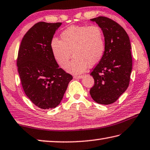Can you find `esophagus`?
Returning a JSON list of instances; mask_svg holds the SVG:
<instances>
[{
    "label": "esophagus",
    "mask_w": 150,
    "mask_h": 150,
    "mask_svg": "<svg viewBox=\"0 0 150 150\" xmlns=\"http://www.w3.org/2000/svg\"><path fill=\"white\" fill-rule=\"evenodd\" d=\"M83 77V75H75L73 76V78L75 79H82Z\"/></svg>",
    "instance_id": "1"
}]
</instances>
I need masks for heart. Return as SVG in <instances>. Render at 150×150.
<instances>
[{
  "label": "heart",
  "instance_id": "obj_1",
  "mask_svg": "<svg viewBox=\"0 0 150 150\" xmlns=\"http://www.w3.org/2000/svg\"><path fill=\"white\" fill-rule=\"evenodd\" d=\"M61 40L53 38L50 49L54 58L65 68L71 57L74 56L67 67L68 72L79 74L88 66L93 67L101 60L105 52V38L98 25H72L61 33Z\"/></svg>",
  "mask_w": 150,
  "mask_h": 150
}]
</instances>
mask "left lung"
<instances>
[{
	"label": "left lung",
	"mask_w": 150,
	"mask_h": 150,
	"mask_svg": "<svg viewBox=\"0 0 150 150\" xmlns=\"http://www.w3.org/2000/svg\"><path fill=\"white\" fill-rule=\"evenodd\" d=\"M90 20L98 25L105 38L104 54L91 73L94 85L90 94L98 103L109 105L129 86L132 68L131 45L127 32L115 21L102 16Z\"/></svg>",
	"instance_id": "left-lung-1"
}]
</instances>
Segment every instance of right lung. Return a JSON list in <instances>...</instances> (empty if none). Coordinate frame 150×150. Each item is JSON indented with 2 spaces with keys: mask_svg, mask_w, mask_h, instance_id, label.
Here are the masks:
<instances>
[{
  "mask_svg": "<svg viewBox=\"0 0 150 150\" xmlns=\"http://www.w3.org/2000/svg\"><path fill=\"white\" fill-rule=\"evenodd\" d=\"M62 23L39 22L24 35L17 59L18 73L26 96L39 108L60 103L73 77L59 68L50 42Z\"/></svg>",
  "mask_w": 150,
  "mask_h": 150,
  "instance_id": "obj_1",
  "label": "right lung"
}]
</instances>
